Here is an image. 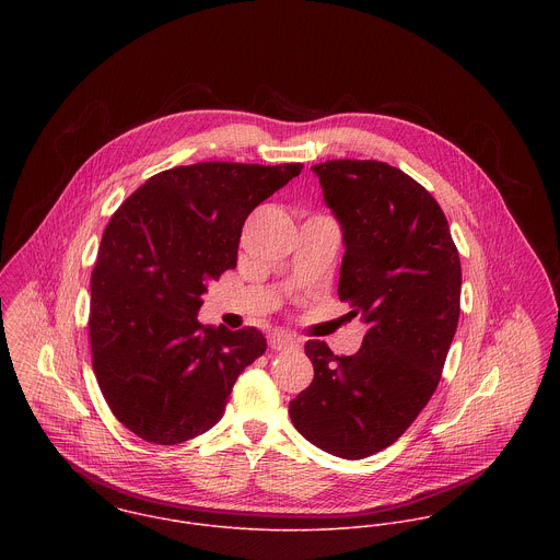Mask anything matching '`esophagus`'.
Returning a JSON list of instances; mask_svg holds the SVG:
<instances>
[{"instance_id":"esophagus-1","label":"esophagus","mask_w":560,"mask_h":560,"mask_svg":"<svg viewBox=\"0 0 560 560\" xmlns=\"http://www.w3.org/2000/svg\"><path fill=\"white\" fill-rule=\"evenodd\" d=\"M269 347H271L273 351H287V349H293V347H295V338L289 336V334H284V331H273V334L269 336Z\"/></svg>"}]
</instances>
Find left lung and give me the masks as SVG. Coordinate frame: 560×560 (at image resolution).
Here are the masks:
<instances>
[{"label": "left lung", "instance_id": "8db88e82", "mask_svg": "<svg viewBox=\"0 0 560 560\" xmlns=\"http://www.w3.org/2000/svg\"><path fill=\"white\" fill-rule=\"evenodd\" d=\"M340 224L338 298L369 323L353 355L306 342L313 384L289 402L295 429L320 451L362 459L397 442L433 397L462 298V262L435 198L384 161L311 167Z\"/></svg>", "mask_w": 560, "mask_h": 560}]
</instances>
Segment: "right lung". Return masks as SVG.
Returning a JSON list of instances; mask_svg holds the SVG:
<instances>
[{"label":"right lung","instance_id":"1","mask_svg":"<svg viewBox=\"0 0 560 560\" xmlns=\"http://www.w3.org/2000/svg\"><path fill=\"white\" fill-rule=\"evenodd\" d=\"M302 163L207 161L163 170L112 215L90 280V345L114 416L153 444L220 422L241 371L265 353L256 327L202 325L211 280L237 267L247 215Z\"/></svg>","mask_w":560,"mask_h":560}]
</instances>
